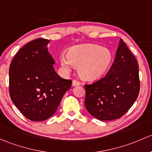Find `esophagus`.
<instances>
[{
    "mask_svg": "<svg viewBox=\"0 0 152 152\" xmlns=\"http://www.w3.org/2000/svg\"><path fill=\"white\" fill-rule=\"evenodd\" d=\"M72 84H73V86H78V85H80L81 83L80 81H79L78 80H73Z\"/></svg>",
    "mask_w": 152,
    "mask_h": 152,
    "instance_id": "34e87169",
    "label": "esophagus"
}]
</instances>
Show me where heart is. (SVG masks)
<instances>
[{"mask_svg":"<svg viewBox=\"0 0 152 152\" xmlns=\"http://www.w3.org/2000/svg\"><path fill=\"white\" fill-rule=\"evenodd\" d=\"M112 60L113 55L109 49L95 44L74 47L60 58L62 65L66 70L79 67V75L85 80L101 77L108 71Z\"/></svg>","mask_w":152,"mask_h":152,"instance_id":"1","label":"heart"}]
</instances>
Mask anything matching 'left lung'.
Masks as SVG:
<instances>
[{"label":"left lung","mask_w":152,"mask_h":152,"mask_svg":"<svg viewBox=\"0 0 152 152\" xmlns=\"http://www.w3.org/2000/svg\"><path fill=\"white\" fill-rule=\"evenodd\" d=\"M84 105L96 119H119L128 111L139 94V69L136 59L122 39L109 71L103 78L84 84Z\"/></svg>","instance_id":"1"}]
</instances>
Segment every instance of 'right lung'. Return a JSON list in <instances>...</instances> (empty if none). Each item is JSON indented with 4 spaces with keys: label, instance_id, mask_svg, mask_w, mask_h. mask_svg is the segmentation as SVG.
Instances as JSON below:
<instances>
[{
    "label": "right lung",
    "instance_id": "obj_1",
    "mask_svg": "<svg viewBox=\"0 0 152 152\" xmlns=\"http://www.w3.org/2000/svg\"><path fill=\"white\" fill-rule=\"evenodd\" d=\"M49 40L37 38L25 44L9 67V95L27 119L41 122L55 113L71 79L60 77L54 69L55 60L48 52Z\"/></svg>",
    "mask_w": 152,
    "mask_h": 152
}]
</instances>
